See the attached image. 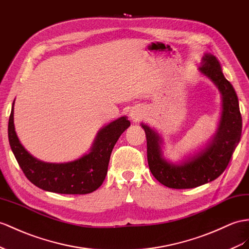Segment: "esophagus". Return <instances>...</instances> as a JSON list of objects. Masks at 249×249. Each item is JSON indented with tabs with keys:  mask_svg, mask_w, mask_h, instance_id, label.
Wrapping results in <instances>:
<instances>
[{
	"mask_svg": "<svg viewBox=\"0 0 249 249\" xmlns=\"http://www.w3.org/2000/svg\"><path fill=\"white\" fill-rule=\"evenodd\" d=\"M130 117L133 121H138V120H140V117H141V113H139L137 111H132L131 114H130Z\"/></svg>",
	"mask_w": 249,
	"mask_h": 249,
	"instance_id": "esophagus-1",
	"label": "esophagus"
}]
</instances>
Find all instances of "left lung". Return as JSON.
<instances>
[{
  "label": "left lung",
  "mask_w": 249,
  "mask_h": 249,
  "mask_svg": "<svg viewBox=\"0 0 249 249\" xmlns=\"http://www.w3.org/2000/svg\"><path fill=\"white\" fill-rule=\"evenodd\" d=\"M199 71L212 80L222 95L218 129L205 147L180 163L169 162L163 157L160 135L141 124L147 141L149 169L159 182L169 188H195L215 180L226 169L241 139L242 117L237 93L223 74L218 59L212 53H205Z\"/></svg>",
  "instance_id": "8db88e82"
}]
</instances>
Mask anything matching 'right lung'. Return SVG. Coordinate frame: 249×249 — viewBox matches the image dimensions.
Returning <instances> with one entry per match:
<instances>
[{"mask_svg": "<svg viewBox=\"0 0 249 249\" xmlns=\"http://www.w3.org/2000/svg\"><path fill=\"white\" fill-rule=\"evenodd\" d=\"M14 105L8 122V139L12 152L27 179L39 188L55 194L86 195L104 182L111 151L120 136L130 126L121 117L98 132L88 154L71 162L47 163L37 160L24 148L15 130Z\"/></svg>", "mask_w": 249, "mask_h": 249, "instance_id": "1", "label": "right lung"}]
</instances>
